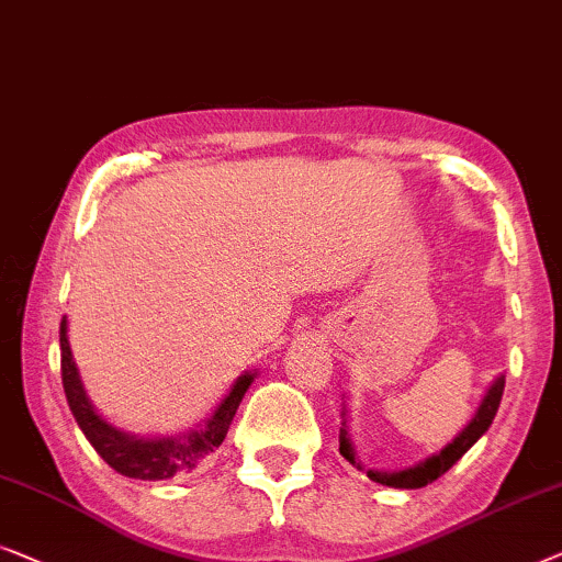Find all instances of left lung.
Wrapping results in <instances>:
<instances>
[{
    "instance_id": "left-lung-1",
    "label": "left lung",
    "mask_w": 562,
    "mask_h": 562,
    "mask_svg": "<svg viewBox=\"0 0 562 562\" xmlns=\"http://www.w3.org/2000/svg\"><path fill=\"white\" fill-rule=\"evenodd\" d=\"M502 394H504V376H496L494 384L488 386L484 400H481V405L476 409V415L471 417V423L465 425V428L458 432V436L448 442L446 448L440 450V453L425 458V461H420L417 465H413V469H405V471H367V476L371 481H376V484H384V486H394V488H423L432 484V481L440 479L442 473H446L450 465H453L458 458H461L465 450H469L473 442H476L484 432L488 430V425L494 423V415L496 409H499V402H502ZM338 450H341V456L349 461L351 465H357V469H361V463L357 461V453H353V446L349 440V432H346V428H341V436H338Z\"/></svg>"
}]
</instances>
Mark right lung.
<instances>
[{
    "label": "right lung",
    "instance_id": "1",
    "mask_svg": "<svg viewBox=\"0 0 562 562\" xmlns=\"http://www.w3.org/2000/svg\"><path fill=\"white\" fill-rule=\"evenodd\" d=\"M60 374L63 390H66L68 407L74 413L78 428L83 430L86 440L97 448V453L112 465L116 473L142 481H160L172 476H186L199 469L221 442H224L228 425H232L236 409L249 384L255 382V374H241L232 386V392L221 400V405L213 409V415L201 425L199 430L180 432L168 438H137L130 432L116 430L101 417L86 397V390L78 376V367L70 353L68 344V321H60Z\"/></svg>",
    "mask_w": 562,
    "mask_h": 562
}]
</instances>
